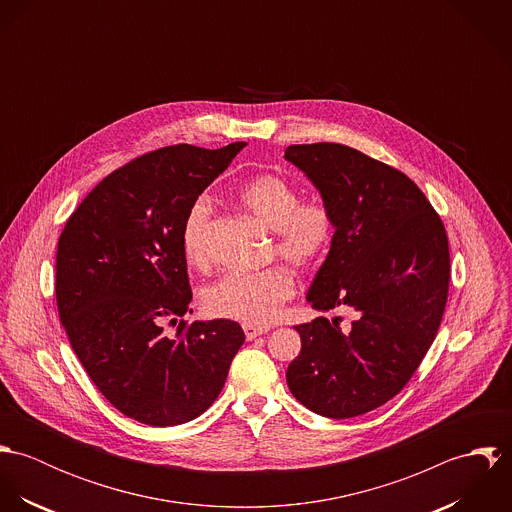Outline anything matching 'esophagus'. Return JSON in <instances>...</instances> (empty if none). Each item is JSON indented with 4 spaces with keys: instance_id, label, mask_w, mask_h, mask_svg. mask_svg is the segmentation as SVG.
I'll return each instance as SVG.
<instances>
[{
    "instance_id": "obj_1",
    "label": "esophagus",
    "mask_w": 512,
    "mask_h": 512,
    "mask_svg": "<svg viewBox=\"0 0 512 512\" xmlns=\"http://www.w3.org/2000/svg\"><path fill=\"white\" fill-rule=\"evenodd\" d=\"M242 329H244V335H246V339H248V341H252V339H256V337H260V335H266V333L270 331V327L250 325V323H244V325H242Z\"/></svg>"
}]
</instances>
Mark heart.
Returning a JSON list of instances; mask_svg holds the SVG:
<instances>
[{
    "instance_id": "obj_1",
    "label": "heart",
    "mask_w": 512,
    "mask_h": 512,
    "mask_svg": "<svg viewBox=\"0 0 512 512\" xmlns=\"http://www.w3.org/2000/svg\"><path fill=\"white\" fill-rule=\"evenodd\" d=\"M238 197L256 219L274 230V252L280 258L297 268H311L327 254L335 234L333 215L321 201H301V191L292 181L264 173L244 183ZM211 219L213 201L199 197L183 222V254L195 266L209 262ZM293 288L292 272L276 266L220 278L205 290L203 303L215 317L266 325L278 317L284 301L292 297Z\"/></svg>"
}]
</instances>
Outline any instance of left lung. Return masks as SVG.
I'll list each match as a JSON object with an SVG mask.
<instances>
[{
	"instance_id": "1",
	"label": "left lung",
	"mask_w": 512,
	"mask_h": 512,
	"mask_svg": "<svg viewBox=\"0 0 512 512\" xmlns=\"http://www.w3.org/2000/svg\"><path fill=\"white\" fill-rule=\"evenodd\" d=\"M321 193L335 220L307 301L351 309L353 321L297 325L301 351L286 378L311 412L343 420L394 398L436 339L449 288V244L438 213L402 171L341 144L284 155Z\"/></svg>"
}]
</instances>
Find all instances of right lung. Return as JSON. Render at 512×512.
I'll use <instances>...</instances> for the list:
<instances>
[{"instance_id": "1", "label": "right lung", "mask_w": 512, "mask_h": 512, "mask_svg": "<svg viewBox=\"0 0 512 512\" xmlns=\"http://www.w3.org/2000/svg\"><path fill=\"white\" fill-rule=\"evenodd\" d=\"M244 146L146 153L104 177L61 232L55 292L73 351L102 396L147 426L201 416L244 343L236 321L183 319L193 293L181 246L189 209Z\"/></svg>"}]
</instances>
